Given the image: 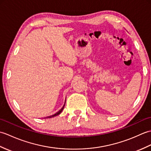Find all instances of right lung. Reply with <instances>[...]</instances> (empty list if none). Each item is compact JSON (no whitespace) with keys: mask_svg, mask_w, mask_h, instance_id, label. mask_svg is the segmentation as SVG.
<instances>
[{"mask_svg":"<svg viewBox=\"0 0 151 151\" xmlns=\"http://www.w3.org/2000/svg\"><path fill=\"white\" fill-rule=\"evenodd\" d=\"M64 106H65V104L63 105V106L60 109V110H59V111H58L56 113H55L54 114H52V115H49V116H47V117H44V118H51V117H54V116H56V115H59L61 112L62 111V110H63V108H64Z\"/></svg>","mask_w":151,"mask_h":151,"instance_id":"right-lung-1","label":"right lung"}]
</instances>
